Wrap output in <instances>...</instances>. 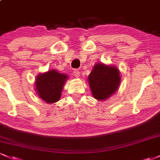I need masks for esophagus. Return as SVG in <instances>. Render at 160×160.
I'll use <instances>...</instances> for the list:
<instances>
[{
    "label": "esophagus",
    "instance_id": "esophagus-1",
    "mask_svg": "<svg viewBox=\"0 0 160 160\" xmlns=\"http://www.w3.org/2000/svg\"><path fill=\"white\" fill-rule=\"evenodd\" d=\"M80 71H79V70H74V71H73V75H74L76 77H80Z\"/></svg>",
    "mask_w": 160,
    "mask_h": 160
}]
</instances>
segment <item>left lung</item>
I'll use <instances>...</instances> for the list:
<instances>
[{
  "mask_svg": "<svg viewBox=\"0 0 160 160\" xmlns=\"http://www.w3.org/2000/svg\"><path fill=\"white\" fill-rule=\"evenodd\" d=\"M119 71L115 67L97 64L89 75L88 80L95 99L104 100L116 92L120 84Z\"/></svg>",
  "mask_w": 160,
  "mask_h": 160,
  "instance_id": "left-lung-1",
  "label": "left lung"
}]
</instances>
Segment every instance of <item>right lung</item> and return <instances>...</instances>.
I'll return each mask as SVG.
<instances>
[{
    "mask_svg": "<svg viewBox=\"0 0 160 160\" xmlns=\"http://www.w3.org/2000/svg\"><path fill=\"white\" fill-rule=\"evenodd\" d=\"M67 78V75L58 73L55 70L38 75L36 81L38 96L47 103L56 102L60 99Z\"/></svg>",
    "mask_w": 160,
    "mask_h": 160,
    "instance_id": "1",
    "label": "right lung"
}]
</instances>
